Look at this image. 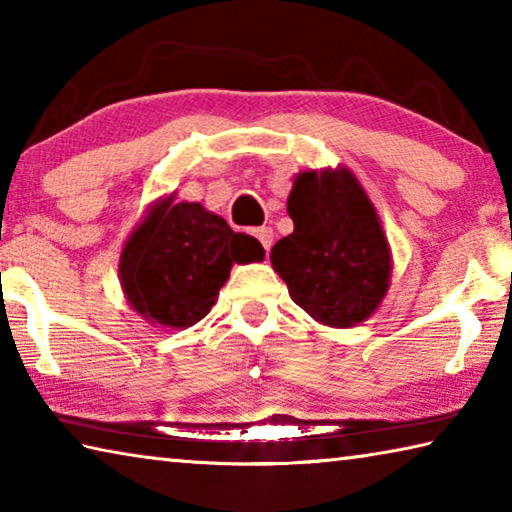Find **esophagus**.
Instances as JSON below:
<instances>
[{
  "label": "esophagus",
  "instance_id": "obj_1",
  "mask_svg": "<svg viewBox=\"0 0 512 512\" xmlns=\"http://www.w3.org/2000/svg\"><path fill=\"white\" fill-rule=\"evenodd\" d=\"M253 235L259 239V244L264 246V250H271L273 246V230L268 225H262V228H255Z\"/></svg>",
  "mask_w": 512,
  "mask_h": 512
}]
</instances>
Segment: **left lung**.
<instances>
[{
  "instance_id": "1",
  "label": "left lung",
  "mask_w": 512,
  "mask_h": 512,
  "mask_svg": "<svg viewBox=\"0 0 512 512\" xmlns=\"http://www.w3.org/2000/svg\"><path fill=\"white\" fill-rule=\"evenodd\" d=\"M287 212L293 232L273 246L271 264L293 302L329 327H354L375 314L391 287V246L354 173H298Z\"/></svg>"
}]
</instances>
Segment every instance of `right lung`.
Returning a JSON list of instances; mask_svg holds the SVG:
<instances>
[{"mask_svg": "<svg viewBox=\"0 0 512 512\" xmlns=\"http://www.w3.org/2000/svg\"><path fill=\"white\" fill-rule=\"evenodd\" d=\"M255 237L235 232L201 203L160 198L128 237L119 282L137 314L153 325L185 329L210 314L232 264L262 262Z\"/></svg>", "mask_w": 512, "mask_h": 512, "instance_id": "obj_1", "label": "right lung"}]
</instances>
